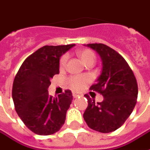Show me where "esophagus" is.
<instances>
[{
    "mask_svg": "<svg viewBox=\"0 0 150 150\" xmlns=\"http://www.w3.org/2000/svg\"><path fill=\"white\" fill-rule=\"evenodd\" d=\"M72 96H73V97H74V98H76V97L82 96V94L79 93H76V92H73V93H72Z\"/></svg>",
    "mask_w": 150,
    "mask_h": 150,
    "instance_id": "esophagus-1",
    "label": "esophagus"
}]
</instances>
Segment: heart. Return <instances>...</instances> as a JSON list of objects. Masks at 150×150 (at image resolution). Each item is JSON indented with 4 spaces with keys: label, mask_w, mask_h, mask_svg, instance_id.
Listing matches in <instances>:
<instances>
[{
    "label": "heart",
    "mask_w": 150,
    "mask_h": 150,
    "mask_svg": "<svg viewBox=\"0 0 150 150\" xmlns=\"http://www.w3.org/2000/svg\"><path fill=\"white\" fill-rule=\"evenodd\" d=\"M79 57L81 58L83 62H84L85 64H89V63H94L96 60V56L92 50H83L78 52ZM67 61V55L64 54L63 56H62L59 62L60 67H64ZM90 81V78L88 75H74L70 77L68 79V83L71 88L74 89L79 90L83 88L84 86Z\"/></svg>",
    "instance_id": "obj_1"
}]
</instances>
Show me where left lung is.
Returning a JSON list of instances; mask_svg holds the SVG:
<instances>
[{"label":"left lung","instance_id":"1","mask_svg":"<svg viewBox=\"0 0 150 150\" xmlns=\"http://www.w3.org/2000/svg\"><path fill=\"white\" fill-rule=\"evenodd\" d=\"M102 61V71L97 83L90 87L104 97L95 103L88 94V107L83 119L90 128L102 133L111 132L125 122L137 104L138 86L133 71L126 60L104 44H88Z\"/></svg>","mask_w":150,"mask_h":150}]
</instances>
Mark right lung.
Instances as JSON below:
<instances>
[{
    "label": "right lung",
    "instance_id": "add662e5",
    "mask_svg": "<svg viewBox=\"0 0 150 150\" xmlns=\"http://www.w3.org/2000/svg\"><path fill=\"white\" fill-rule=\"evenodd\" d=\"M75 45H45L28 56L17 72L12 97L17 114L34 133L52 135L64 124L71 104V90L53 97L49 95L50 79L59 74V59Z\"/></svg>",
    "mask_w": 150,
    "mask_h": 150
}]
</instances>
